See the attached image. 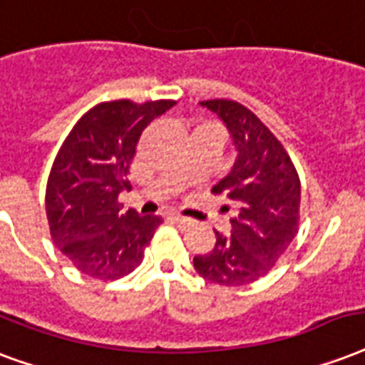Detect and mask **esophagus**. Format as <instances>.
<instances>
[{
	"mask_svg": "<svg viewBox=\"0 0 365 365\" xmlns=\"http://www.w3.org/2000/svg\"><path fill=\"white\" fill-rule=\"evenodd\" d=\"M168 218H170L174 224H178V226H183V227L191 226V224H193V220L185 218V216H180V214H170Z\"/></svg>",
	"mask_w": 365,
	"mask_h": 365,
	"instance_id": "34e87169",
	"label": "esophagus"
}]
</instances>
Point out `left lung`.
<instances>
[{
	"instance_id": "8db88e82",
	"label": "left lung",
	"mask_w": 365,
	"mask_h": 365,
	"mask_svg": "<svg viewBox=\"0 0 365 365\" xmlns=\"http://www.w3.org/2000/svg\"><path fill=\"white\" fill-rule=\"evenodd\" d=\"M218 116L232 139L235 160L212 193L235 202L232 232H216L210 252L193 266L208 282L239 287L274 268L299 230L300 182L291 158L275 135L249 108L227 99L199 103Z\"/></svg>"
}]
</instances>
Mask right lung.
I'll return each instance as SVG.
<instances>
[{
  "instance_id": "obj_1",
  "label": "right lung",
  "mask_w": 365,
  "mask_h": 365,
  "mask_svg": "<svg viewBox=\"0 0 365 365\" xmlns=\"http://www.w3.org/2000/svg\"><path fill=\"white\" fill-rule=\"evenodd\" d=\"M174 101L101 103L72 128L47 180L46 210L53 243L82 274L118 279L143 260L163 220L120 212L118 195L139 135Z\"/></svg>"
}]
</instances>
